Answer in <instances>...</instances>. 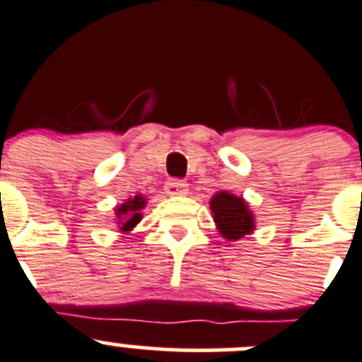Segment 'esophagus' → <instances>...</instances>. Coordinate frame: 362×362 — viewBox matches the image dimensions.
<instances>
[{
	"mask_svg": "<svg viewBox=\"0 0 362 362\" xmlns=\"http://www.w3.org/2000/svg\"><path fill=\"white\" fill-rule=\"evenodd\" d=\"M165 192L169 193L170 197L186 195V193H188V185H186L185 181H180V180H170L165 185Z\"/></svg>",
	"mask_w": 362,
	"mask_h": 362,
	"instance_id": "34e87169",
	"label": "esophagus"
}]
</instances>
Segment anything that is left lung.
<instances>
[{"label": "left lung", "instance_id": "1", "mask_svg": "<svg viewBox=\"0 0 362 362\" xmlns=\"http://www.w3.org/2000/svg\"><path fill=\"white\" fill-rule=\"evenodd\" d=\"M209 209L221 238L239 241L255 230V216L243 197L221 189L209 200Z\"/></svg>", "mask_w": 362, "mask_h": 362}]
</instances>
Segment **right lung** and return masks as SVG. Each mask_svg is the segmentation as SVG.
Segmentation results:
<instances>
[{"label": "right lung", "instance_id": "obj_1", "mask_svg": "<svg viewBox=\"0 0 362 362\" xmlns=\"http://www.w3.org/2000/svg\"><path fill=\"white\" fill-rule=\"evenodd\" d=\"M146 204H148V199L144 195H135L114 207V213H116L114 220H116L121 234H128V232L137 227L139 221L142 220L141 211L144 209Z\"/></svg>", "mask_w": 362, "mask_h": 362}]
</instances>
